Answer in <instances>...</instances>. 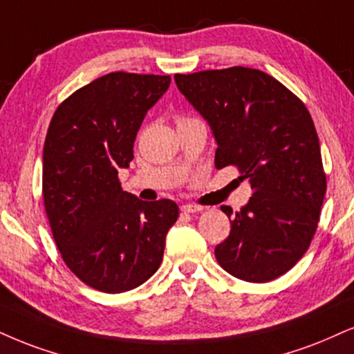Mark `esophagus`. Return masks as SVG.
I'll list each match as a JSON object with an SVG mask.
<instances>
[{
  "label": "esophagus",
  "instance_id": "34e87169",
  "mask_svg": "<svg viewBox=\"0 0 354 354\" xmlns=\"http://www.w3.org/2000/svg\"><path fill=\"white\" fill-rule=\"evenodd\" d=\"M180 210L184 212V213H197V212H202L203 208H202V207H198V205L185 203V205H182V207H180Z\"/></svg>",
  "mask_w": 354,
  "mask_h": 354
}]
</instances>
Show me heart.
<instances>
[{"label":"heart","instance_id":"b5f03b06","mask_svg":"<svg viewBox=\"0 0 354 354\" xmlns=\"http://www.w3.org/2000/svg\"><path fill=\"white\" fill-rule=\"evenodd\" d=\"M184 120H189V118H185V116H178V118H177V123H178V121H184Z\"/></svg>","mask_w":354,"mask_h":354}]
</instances>
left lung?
Segmentation results:
<instances>
[{"label": "left lung", "mask_w": 354, "mask_h": 354, "mask_svg": "<svg viewBox=\"0 0 354 354\" xmlns=\"http://www.w3.org/2000/svg\"><path fill=\"white\" fill-rule=\"evenodd\" d=\"M174 78L210 124L216 169L234 165L252 189L250 203L230 220L228 238L215 248L218 264L241 281H274L310 246L326 192L310 113L287 86L257 68Z\"/></svg>", "instance_id": "obj_1"}]
</instances>
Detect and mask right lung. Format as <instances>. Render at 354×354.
<instances>
[{
	"instance_id": "add662e5",
	"label": "right lung",
	"mask_w": 354,
	"mask_h": 354,
	"mask_svg": "<svg viewBox=\"0 0 354 354\" xmlns=\"http://www.w3.org/2000/svg\"><path fill=\"white\" fill-rule=\"evenodd\" d=\"M169 75L111 72L57 106L42 156V200L52 236L75 276L106 294L136 289L162 263L177 221L172 200L142 202L121 189L134 139Z\"/></svg>"
}]
</instances>
